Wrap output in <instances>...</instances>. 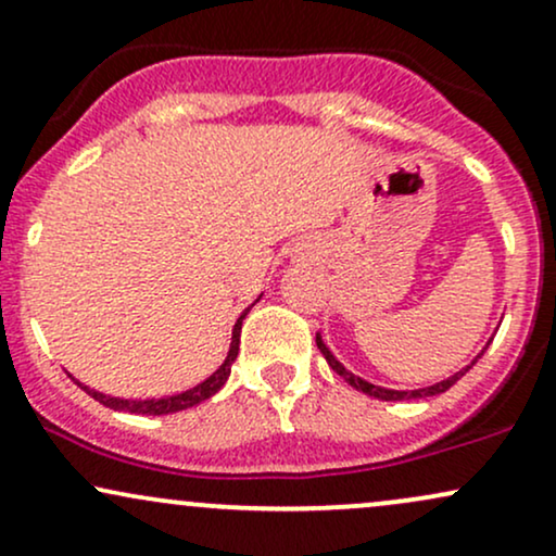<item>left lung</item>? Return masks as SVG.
I'll list each match as a JSON object with an SVG mask.
<instances>
[{
    "label": "left lung",
    "instance_id": "obj_1",
    "mask_svg": "<svg viewBox=\"0 0 556 556\" xmlns=\"http://www.w3.org/2000/svg\"><path fill=\"white\" fill-rule=\"evenodd\" d=\"M489 342H491V340H489ZM316 344H318V350H321V355H324V358H327V363H329V366H331V371H337V374H340L342 379L348 381L350 387H355V389H358V392L368 394V397H376V400H387V402H394V400H420V397H433V394H442V392H446V389H450L452 384H457V381H460L463 376L468 374L470 368L476 366L478 358H481V355H483V350L489 348V344H486V348H483L481 353H478L476 358L468 363V366L460 368V371H457V374H452L450 379H444V381H437V384H431V387H420V389H387V387H376V384H371V381L361 379V376H355L353 371H348V368H344L342 363L337 361L334 355H331V350L327 348V344H324L321 334H316Z\"/></svg>",
    "mask_w": 556,
    "mask_h": 556
}]
</instances>
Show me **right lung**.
Returning a JSON list of instances; mask_svg holds the SVG:
<instances>
[{
    "label": "right lung",
    "mask_w": 556,
    "mask_h": 556,
    "mask_svg": "<svg viewBox=\"0 0 556 556\" xmlns=\"http://www.w3.org/2000/svg\"><path fill=\"white\" fill-rule=\"evenodd\" d=\"M248 311H251V308L242 311L238 321H235L232 342H229V353H227L225 363H222V366L216 368V371L208 376V379H203L201 384L185 389V392H180V394H169V397H156V400H119V397H110V394L96 392V389H88L86 384H80V381H75V379L73 381L83 389V392H88L93 400H99L101 405L112 407V410L136 413V416H169V413L188 410V407H193V405H198V402L208 400L212 394H216L222 387H225V381L229 379V371H232V363L240 353V329H242V318L248 316Z\"/></svg>",
    "instance_id": "add662e5"
}]
</instances>
